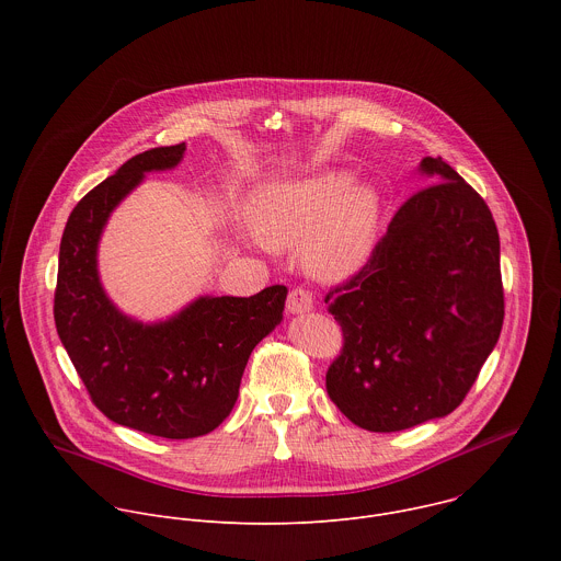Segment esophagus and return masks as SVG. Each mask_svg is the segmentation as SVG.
Masks as SVG:
<instances>
[{"mask_svg":"<svg viewBox=\"0 0 561 561\" xmlns=\"http://www.w3.org/2000/svg\"><path fill=\"white\" fill-rule=\"evenodd\" d=\"M312 304H314L312 293L306 288H293L286 299V308L290 314H304V312L312 310Z\"/></svg>","mask_w":561,"mask_h":561,"instance_id":"obj_1","label":"esophagus"}]
</instances>
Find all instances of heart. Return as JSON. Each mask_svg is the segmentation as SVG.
<instances>
[{
	"instance_id": "1",
	"label": "heart",
	"mask_w": 561,
	"mask_h": 561,
	"mask_svg": "<svg viewBox=\"0 0 561 561\" xmlns=\"http://www.w3.org/2000/svg\"><path fill=\"white\" fill-rule=\"evenodd\" d=\"M251 226L271 249L297 251L317 279L340 282L366 262L379 217V195L346 171L262 186L249 206Z\"/></svg>"
}]
</instances>
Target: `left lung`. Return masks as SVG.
I'll list each match as a JSON object with an SVG mask.
<instances>
[{
    "label": "left lung",
    "mask_w": 561,
    "mask_h": 561,
    "mask_svg": "<svg viewBox=\"0 0 561 561\" xmlns=\"http://www.w3.org/2000/svg\"><path fill=\"white\" fill-rule=\"evenodd\" d=\"M366 266L327 295L344 333L327 373L335 407L359 428L407 431L446 417L493 353L504 322L500 232L486 202L442 157Z\"/></svg>",
    "instance_id": "obj_1"
}]
</instances>
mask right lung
Listing matches in <instances>:
<instances>
[{
    "mask_svg": "<svg viewBox=\"0 0 561 561\" xmlns=\"http://www.w3.org/2000/svg\"><path fill=\"white\" fill-rule=\"evenodd\" d=\"M186 144L130 157L84 199L64 228L55 288L57 335L93 404L115 424L193 439L232 411L253 348L282 322L286 286L253 297L202 295L164 322L144 324L106 295L98 249L119 202L146 173L175 169Z\"/></svg>",
    "mask_w": 561,
    "mask_h": 561,
    "instance_id": "1",
    "label": "right lung"
}]
</instances>
